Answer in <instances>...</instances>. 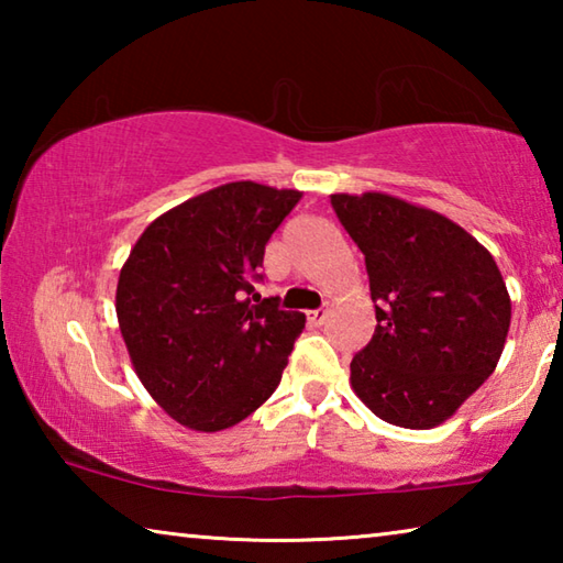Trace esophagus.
<instances>
[{
    "mask_svg": "<svg viewBox=\"0 0 563 563\" xmlns=\"http://www.w3.org/2000/svg\"><path fill=\"white\" fill-rule=\"evenodd\" d=\"M328 316H330L328 308H318V310L308 312V320H310V325H322V322L328 320Z\"/></svg>",
    "mask_w": 563,
    "mask_h": 563,
    "instance_id": "1",
    "label": "esophagus"
}]
</instances>
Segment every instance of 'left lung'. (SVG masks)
Masks as SVG:
<instances>
[{"mask_svg": "<svg viewBox=\"0 0 563 563\" xmlns=\"http://www.w3.org/2000/svg\"><path fill=\"white\" fill-rule=\"evenodd\" d=\"M365 255L375 335L350 362V385L407 430L450 419L501 357L511 300L492 253L462 225L387 194H332Z\"/></svg>", "mask_w": 563, "mask_h": 563, "instance_id": "obj_1", "label": "left lung"}]
</instances>
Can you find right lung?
I'll list each match as a JSON object with an SVG mask.
<instances>
[{"instance_id":"add662e5","label":"right lung","mask_w":563,"mask_h":563,"mask_svg":"<svg viewBox=\"0 0 563 563\" xmlns=\"http://www.w3.org/2000/svg\"><path fill=\"white\" fill-rule=\"evenodd\" d=\"M300 198L253 180L211 188L158 216L123 263L117 316L133 369L190 430L233 427L280 385L305 316L261 300L253 280Z\"/></svg>"}]
</instances>
